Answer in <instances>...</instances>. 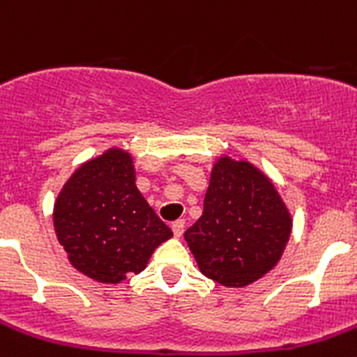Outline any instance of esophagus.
<instances>
[{
	"mask_svg": "<svg viewBox=\"0 0 357 357\" xmlns=\"http://www.w3.org/2000/svg\"><path fill=\"white\" fill-rule=\"evenodd\" d=\"M184 227H185L184 220H176V222L172 223V230H173V234H175V238H181V236L184 234Z\"/></svg>",
	"mask_w": 357,
	"mask_h": 357,
	"instance_id": "1",
	"label": "esophagus"
}]
</instances>
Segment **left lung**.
<instances>
[{
    "label": "left lung",
    "instance_id": "obj_1",
    "mask_svg": "<svg viewBox=\"0 0 357 357\" xmlns=\"http://www.w3.org/2000/svg\"><path fill=\"white\" fill-rule=\"evenodd\" d=\"M289 234L291 214L272 181L247 160L220 157L204 213L184 238L204 275L243 288L279 263Z\"/></svg>",
    "mask_w": 357,
    "mask_h": 357
}]
</instances>
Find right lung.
<instances>
[{
	"label": "right lung",
	"instance_id": "right-lung-1",
	"mask_svg": "<svg viewBox=\"0 0 357 357\" xmlns=\"http://www.w3.org/2000/svg\"><path fill=\"white\" fill-rule=\"evenodd\" d=\"M56 238L78 272L118 284L141 273L172 229L135 185L128 151L110 148L69 176L53 209Z\"/></svg>",
	"mask_w": 357,
	"mask_h": 357
}]
</instances>
